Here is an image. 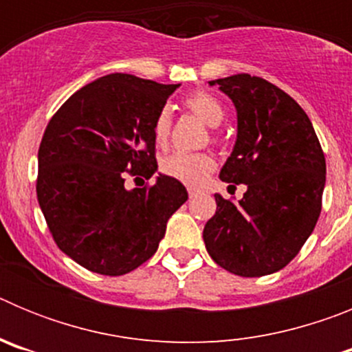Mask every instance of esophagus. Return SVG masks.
I'll return each instance as SVG.
<instances>
[{
  "mask_svg": "<svg viewBox=\"0 0 352 352\" xmlns=\"http://www.w3.org/2000/svg\"><path fill=\"white\" fill-rule=\"evenodd\" d=\"M199 194V192L197 190H195V188H188V197H195V195H197Z\"/></svg>",
  "mask_w": 352,
  "mask_h": 352,
  "instance_id": "obj_1",
  "label": "esophagus"
}]
</instances>
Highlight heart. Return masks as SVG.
Listing matches in <instances>:
<instances>
[{"label": "heart", "mask_w": 352, "mask_h": 352, "mask_svg": "<svg viewBox=\"0 0 352 352\" xmlns=\"http://www.w3.org/2000/svg\"><path fill=\"white\" fill-rule=\"evenodd\" d=\"M185 107L208 126H219L223 120L222 104L208 91H194L185 98ZM170 133V116L162 109L153 121V138L158 146H164ZM214 160L208 153H173L160 162L162 173L186 185H199L213 170Z\"/></svg>", "instance_id": "obj_1"}]
</instances>
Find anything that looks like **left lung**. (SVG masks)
Segmentation results:
<instances>
[{
	"instance_id": "left-lung-1",
	"label": "left lung",
	"mask_w": 352,
	"mask_h": 352,
	"mask_svg": "<svg viewBox=\"0 0 352 352\" xmlns=\"http://www.w3.org/2000/svg\"><path fill=\"white\" fill-rule=\"evenodd\" d=\"M210 84H219L238 113V139L220 179L245 183L247 192L236 204L214 194L206 250L234 275H270L298 256L321 214V142L300 104L263 77L238 74Z\"/></svg>"
}]
</instances>
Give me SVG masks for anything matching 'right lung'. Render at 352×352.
<instances>
[{
	"label": "right lung",
	"instance_id": "add662e5",
	"mask_svg": "<svg viewBox=\"0 0 352 352\" xmlns=\"http://www.w3.org/2000/svg\"><path fill=\"white\" fill-rule=\"evenodd\" d=\"M179 84L111 74L56 111L38 148L36 197L56 245L82 268L118 276L157 252L186 199L178 179L126 190L157 170L153 121ZM138 179V178H135Z\"/></svg>",
	"mask_w": 352,
	"mask_h": 352
}]
</instances>
